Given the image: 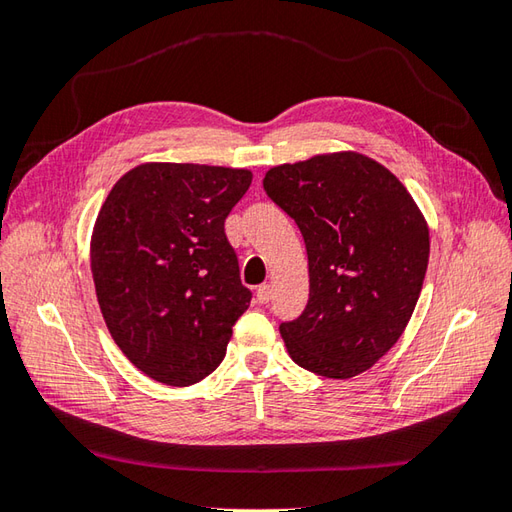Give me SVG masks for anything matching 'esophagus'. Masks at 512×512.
<instances>
[{
    "label": "esophagus",
    "instance_id": "34e87169",
    "mask_svg": "<svg viewBox=\"0 0 512 512\" xmlns=\"http://www.w3.org/2000/svg\"><path fill=\"white\" fill-rule=\"evenodd\" d=\"M255 299L264 306V303H268L270 299H273V288H270L268 284H266V286H259V288L255 290Z\"/></svg>",
    "mask_w": 512,
    "mask_h": 512
}]
</instances>
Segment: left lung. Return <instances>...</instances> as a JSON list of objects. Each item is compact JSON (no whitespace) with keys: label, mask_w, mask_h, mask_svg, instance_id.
<instances>
[{"label":"left lung","mask_w":512,"mask_h":512,"mask_svg":"<svg viewBox=\"0 0 512 512\" xmlns=\"http://www.w3.org/2000/svg\"><path fill=\"white\" fill-rule=\"evenodd\" d=\"M264 191L297 222L308 250L310 297L284 321L292 361L352 378L405 332L429 264V228L402 182L354 151L270 169Z\"/></svg>","instance_id":"8db88e82"}]
</instances>
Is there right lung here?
I'll return each instance as SVG.
<instances>
[{"label":"right lung","instance_id":"add662e5","mask_svg":"<svg viewBox=\"0 0 512 512\" xmlns=\"http://www.w3.org/2000/svg\"><path fill=\"white\" fill-rule=\"evenodd\" d=\"M253 182L246 169L140 165L114 184L92 233L96 299L140 372L187 387L222 363L250 292L224 220Z\"/></svg>","mask_w":512,"mask_h":512}]
</instances>
